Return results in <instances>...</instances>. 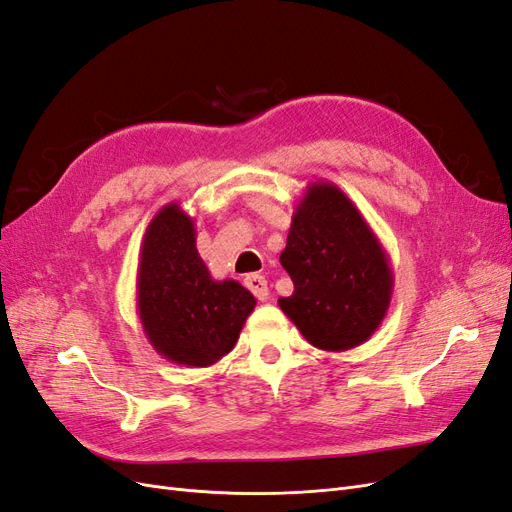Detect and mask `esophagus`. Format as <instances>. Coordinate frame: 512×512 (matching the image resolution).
Listing matches in <instances>:
<instances>
[{"instance_id":"34e87169","label":"esophagus","mask_w":512,"mask_h":512,"mask_svg":"<svg viewBox=\"0 0 512 512\" xmlns=\"http://www.w3.org/2000/svg\"><path fill=\"white\" fill-rule=\"evenodd\" d=\"M245 286H247V290H252V294H254L258 301H267L269 299V286H267V280L262 275H256V273L247 275L245 277Z\"/></svg>"}]
</instances>
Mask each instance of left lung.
Returning <instances> with one entry per match:
<instances>
[{"label": "left lung", "instance_id": "obj_1", "mask_svg": "<svg viewBox=\"0 0 512 512\" xmlns=\"http://www.w3.org/2000/svg\"><path fill=\"white\" fill-rule=\"evenodd\" d=\"M280 262L294 292L277 303L309 344L344 352L378 331L393 294L391 262L335 183L307 185Z\"/></svg>", "mask_w": 512, "mask_h": 512}]
</instances>
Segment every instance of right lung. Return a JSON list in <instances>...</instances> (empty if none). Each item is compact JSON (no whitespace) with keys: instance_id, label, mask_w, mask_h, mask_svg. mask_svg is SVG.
<instances>
[{"instance_id":"obj_1","label":"right lung","mask_w":512,"mask_h":512,"mask_svg":"<svg viewBox=\"0 0 512 512\" xmlns=\"http://www.w3.org/2000/svg\"><path fill=\"white\" fill-rule=\"evenodd\" d=\"M254 305L239 282L213 280L196 250L194 220L179 203L153 215L138 258L136 309L156 352L188 367L218 363L235 348Z\"/></svg>"}]
</instances>
